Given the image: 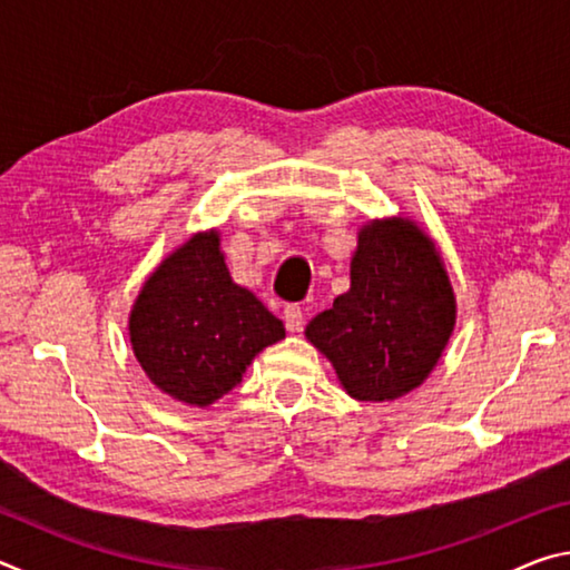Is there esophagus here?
I'll return each instance as SVG.
<instances>
[{"instance_id": "1", "label": "esophagus", "mask_w": 570, "mask_h": 570, "mask_svg": "<svg viewBox=\"0 0 570 570\" xmlns=\"http://www.w3.org/2000/svg\"><path fill=\"white\" fill-rule=\"evenodd\" d=\"M284 322H286L288 332H302L304 330V308L298 304H286Z\"/></svg>"}]
</instances>
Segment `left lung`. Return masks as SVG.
I'll list each match as a JSON object with an SVG mask.
<instances>
[{"label": "left lung", "mask_w": 570, "mask_h": 570, "mask_svg": "<svg viewBox=\"0 0 570 570\" xmlns=\"http://www.w3.org/2000/svg\"><path fill=\"white\" fill-rule=\"evenodd\" d=\"M455 326V296L432 240L410 220L360 230L350 292L306 336L354 400L384 402L422 384Z\"/></svg>", "instance_id": "left-lung-1"}]
</instances>
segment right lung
I'll return each instance as SVG.
<instances>
[{
	"instance_id": "add662e5",
	"label": "right lung",
	"mask_w": 570,
	"mask_h": 570,
	"mask_svg": "<svg viewBox=\"0 0 570 570\" xmlns=\"http://www.w3.org/2000/svg\"><path fill=\"white\" fill-rule=\"evenodd\" d=\"M284 334L282 320L234 284L214 230L168 256L130 314L132 350L153 384L196 407L234 390L250 360Z\"/></svg>"
}]
</instances>
